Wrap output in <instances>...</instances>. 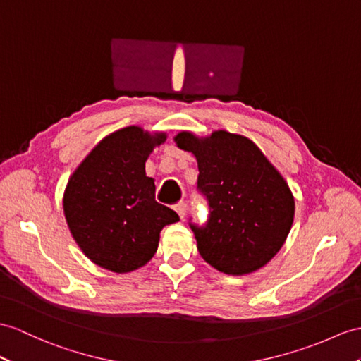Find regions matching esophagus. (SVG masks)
Returning <instances> with one entry per match:
<instances>
[{
	"instance_id": "34e87169",
	"label": "esophagus",
	"mask_w": 361,
	"mask_h": 361,
	"mask_svg": "<svg viewBox=\"0 0 361 361\" xmlns=\"http://www.w3.org/2000/svg\"><path fill=\"white\" fill-rule=\"evenodd\" d=\"M174 209H176V213L179 214V217L183 219V217H185V213H187V204H185V202H179V204L174 205Z\"/></svg>"
}]
</instances>
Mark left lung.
Here are the masks:
<instances>
[{"instance_id":"left-lung-1","label":"left lung","mask_w":361,"mask_h":361,"mask_svg":"<svg viewBox=\"0 0 361 361\" xmlns=\"http://www.w3.org/2000/svg\"><path fill=\"white\" fill-rule=\"evenodd\" d=\"M174 140L196 156L197 190L208 200L204 226L190 222L200 256L230 276L265 267L294 221V197L283 176L240 135L219 130L199 139L182 131Z\"/></svg>"}]
</instances>
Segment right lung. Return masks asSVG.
I'll use <instances>...</instances> for the list:
<instances>
[{
	"label": "right lung",
	"mask_w": 361,
	"mask_h": 361,
	"mask_svg": "<svg viewBox=\"0 0 361 361\" xmlns=\"http://www.w3.org/2000/svg\"><path fill=\"white\" fill-rule=\"evenodd\" d=\"M165 133L154 136L131 126L104 137L68 179L66 221L79 248L96 265L135 271L150 260L165 225L179 221L154 199L145 161Z\"/></svg>",
	"instance_id": "obj_1"
}]
</instances>
